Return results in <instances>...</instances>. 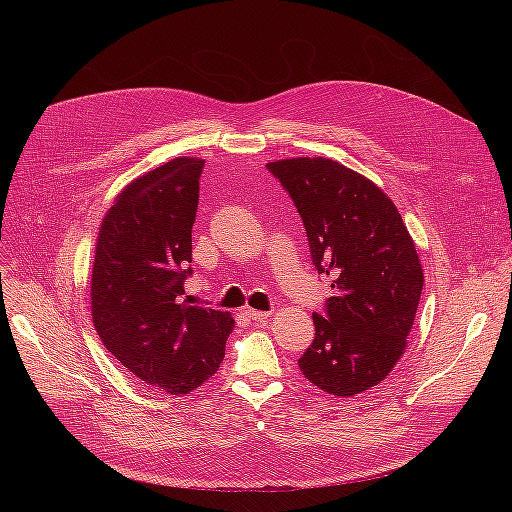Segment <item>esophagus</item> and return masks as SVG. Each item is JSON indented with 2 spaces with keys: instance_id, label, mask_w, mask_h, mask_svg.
Masks as SVG:
<instances>
[{
  "instance_id": "obj_1",
  "label": "esophagus",
  "mask_w": 512,
  "mask_h": 512,
  "mask_svg": "<svg viewBox=\"0 0 512 512\" xmlns=\"http://www.w3.org/2000/svg\"><path fill=\"white\" fill-rule=\"evenodd\" d=\"M245 316L251 318L253 322H265L269 318V312H261V310H253V308H245Z\"/></svg>"
}]
</instances>
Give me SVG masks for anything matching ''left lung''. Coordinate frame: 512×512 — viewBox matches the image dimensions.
<instances>
[{"instance_id": "obj_1", "label": "left lung", "mask_w": 512, "mask_h": 512, "mask_svg": "<svg viewBox=\"0 0 512 512\" xmlns=\"http://www.w3.org/2000/svg\"><path fill=\"white\" fill-rule=\"evenodd\" d=\"M294 200L318 275L334 296L314 312L316 338L300 371L318 389L350 397L381 383L401 358L423 289L413 239L391 198L328 158L267 164Z\"/></svg>"}]
</instances>
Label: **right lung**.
Listing matches in <instances>:
<instances>
[{"label": "right lung", "instance_id": "1", "mask_svg": "<svg viewBox=\"0 0 512 512\" xmlns=\"http://www.w3.org/2000/svg\"><path fill=\"white\" fill-rule=\"evenodd\" d=\"M204 160L176 158L139 176L115 198L97 239L91 310L105 348L170 395L208 381L225 358L235 320L190 306L192 227Z\"/></svg>", "mask_w": 512, "mask_h": 512}]
</instances>
